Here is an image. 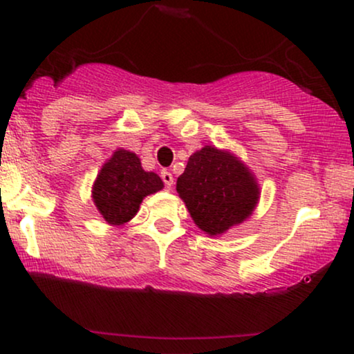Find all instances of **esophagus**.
I'll list each match as a JSON object with an SVG mask.
<instances>
[{
    "instance_id": "obj_1",
    "label": "esophagus",
    "mask_w": 354,
    "mask_h": 354,
    "mask_svg": "<svg viewBox=\"0 0 354 354\" xmlns=\"http://www.w3.org/2000/svg\"><path fill=\"white\" fill-rule=\"evenodd\" d=\"M161 178H162L164 185H166L167 188H171V187H172V183H174V177H172V174H171V172H169V171H162V172H161Z\"/></svg>"
}]
</instances>
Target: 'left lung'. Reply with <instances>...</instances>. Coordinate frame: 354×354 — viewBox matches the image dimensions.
<instances>
[{
    "label": "left lung",
    "instance_id": "8db88e82",
    "mask_svg": "<svg viewBox=\"0 0 354 354\" xmlns=\"http://www.w3.org/2000/svg\"><path fill=\"white\" fill-rule=\"evenodd\" d=\"M177 192L195 224L209 235H219L253 212L259 198L248 167L214 147L193 153L177 178Z\"/></svg>",
    "mask_w": 354,
    "mask_h": 354
}]
</instances>
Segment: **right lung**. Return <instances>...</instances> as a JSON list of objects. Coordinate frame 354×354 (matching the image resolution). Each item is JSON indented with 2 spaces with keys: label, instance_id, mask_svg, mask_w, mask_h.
<instances>
[{
  "label": "right lung",
  "instance_id": "1",
  "mask_svg": "<svg viewBox=\"0 0 354 354\" xmlns=\"http://www.w3.org/2000/svg\"><path fill=\"white\" fill-rule=\"evenodd\" d=\"M164 187L159 176L145 172L135 153L118 149L93 185V200L108 224L120 225L137 214L145 196Z\"/></svg>",
  "mask_w": 354,
  "mask_h": 354
}]
</instances>
